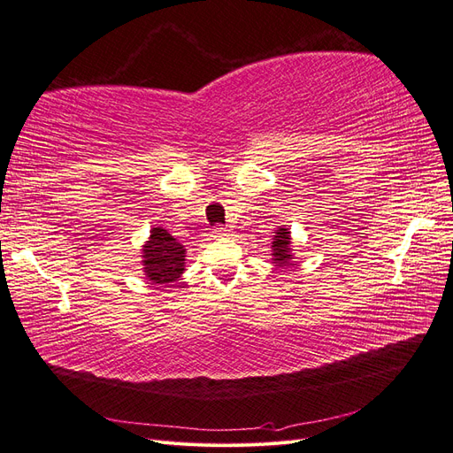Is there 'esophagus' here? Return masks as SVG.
<instances>
[{
    "label": "esophagus",
    "instance_id": "34e87169",
    "mask_svg": "<svg viewBox=\"0 0 453 453\" xmlns=\"http://www.w3.org/2000/svg\"><path fill=\"white\" fill-rule=\"evenodd\" d=\"M227 235H229V229H227V227L218 226V227L212 229V237H214V239H222V237H227Z\"/></svg>",
    "mask_w": 453,
    "mask_h": 453
}]
</instances>
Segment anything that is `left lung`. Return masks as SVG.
I'll use <instances>...</instances> for the list:
<instances>
[{"mask_svg":"<svg viewBox=\"0 0 453 453\" xmlns=\"http://www.w3.org/2000/svg\"><path fill=\"white\" fill-rule=\"evenodd\" d=\"M273 263L280 269H286L293 263V242H291V231L286 226H280L274 231L273 237Z\"/></svg>","mask_w":453,"mask_h":453,"instance_id":"left-lung-1","label":"left lung"}]
</instances>
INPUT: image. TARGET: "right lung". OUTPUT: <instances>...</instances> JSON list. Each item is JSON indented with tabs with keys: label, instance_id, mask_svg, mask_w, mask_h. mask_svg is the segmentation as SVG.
I'll return each instance as SVG.
<instances>
[{
	"label": "right lung",
	"instance_id": "add662e5",
	"mask_svg": "<svg viewBox=\"0 0 453 453\" xmlns=\"http://www.w3.org/2000/svg\"><path fill=\"white\" fill-rule=\"evenodd\" d=\"M187 250L162 226L150 229V235L142 246V265L145 280L153 286H170L184 273Z\"/></svg>",
	"mask_w": 453,
	"mask_h": 453
}]
</instances>
